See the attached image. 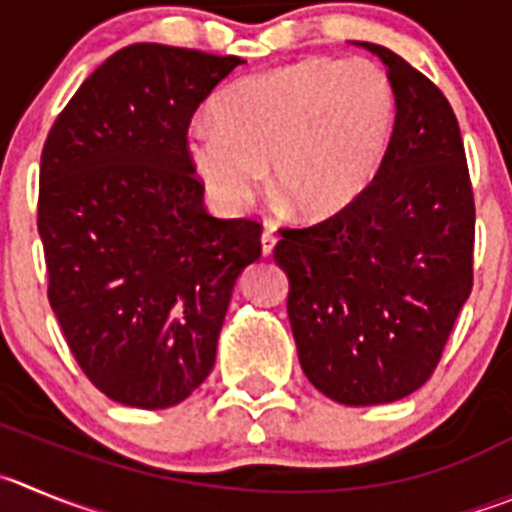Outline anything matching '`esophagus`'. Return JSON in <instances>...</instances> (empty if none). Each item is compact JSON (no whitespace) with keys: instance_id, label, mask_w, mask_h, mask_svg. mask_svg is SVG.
I'll use <instances>...</instances> for the list:
<instances>
[{"instance_id":"esophagus-1","label":"esophagus","mask_w":512,"mask_h":512,"mask_svg":"<svg viewBox=\"0 0 512 512\" xmlns=\"http://www.w3.org/2000/svg\"><path fill=\"white\" fill-rule=\"evenodd\" d=\"M260 242H262V255L270 257L272 250H275V245H278V237H275V232H272L270 227H265V232H262Z\"/></svg>"}]
</instances>
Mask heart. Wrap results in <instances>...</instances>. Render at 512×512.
<instances>
[{
    "label": "heart",
    "instance_id": "obj_1",
    "mask_svg": "<svg viewBox=\"0 0 512 512\" xmlns=\"http://www.w3.org/2000/svg\"><path fill=\"white\" fill-rule=\"evenodd\" d=\"M186 131V154L224 212L250 207L267 184L303 219L351 207L379 174L396 123L389 75L364 57L300 60L247 75Z\"/></svg>",
    "mask_w": 512,
    "mask_h": 512
}]
</instances>
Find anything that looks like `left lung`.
<instances>
[{
    "mask_svg": "<svg viewBox=\"0 0 512 512\" xmlns=\"http://www.w3.org/2000/svg\"><path fill=\"white\" fill-rule=\"evenodd\" d=\"M381 57L396 93L391 146L369 189L313 227L280 229L300 366L346 407L404 399L437 369L472 290L475 199L442 90L404 57Z\"/></svg>",
    "mask_w": 512,
    "mask_h": 512,
    "instance_id": "left-lung-1",
    "label": "left lung"
}]
</instances>
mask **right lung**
Returning a JSON list of instances; mask_svg holds the SVG:
<instances>
[{
  "label": "right lung",
  "instance_id": "right-lung-1",
  "mask_svg": "<svg viewBox=\"0 0 512 512\" xmlns=\"http://www.w3.org/2000/svg\"><path fill=\"white\" fill-rule=\"evenodd\" d=\"M242 62L128 45L47 133V298L90 384L126 407H174L207 379L234 283L262 252L260 224L204 209L186 154L191 116Z\"/></svg>",
  "mask_w": 512,
  "mask_h": 512
}]
</instances>
